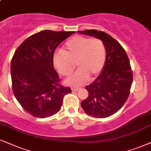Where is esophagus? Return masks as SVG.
I'll return each instance as SVG.
<instances>
[{"label": "esophagus", "instance_id": "34e87169", "mask_svg": "<svg viewBox=\"0 0 151 151\" xmlns=\"http://www.w3.org/2000/svg\"><path fill=\"white\" fill-rule=\"evenodd\" d=\"M71 89L73 92H77L80 90V88H79V87H72Z\"/></svg>", "mask_w": 151, "mask_h": 151}]
</instances>
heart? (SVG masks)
<instances>
[{"label":"heart","mask_w":151,"mask_h":151,"mask_svg":"<svg viewBox=\"0 0 151 151\" xmlns=\"http://www.w3.org/2000/svg\"><path fill=\"white\" fill-rule=\"evenodd\" d=\"M106 49L102 41L82 36H74L68 40L62 51L54 56V65L63 76L74 71L75 64L79 70L65 80L70 86H79L86 83L91 77L99 75L105 65Z\"/></svg>","instance_id":"b5f03b06"}]
</instances>
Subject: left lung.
Returning a JSON list of instances; mask_svg holds the SVG:
<instances>
[{
	"mask_svg": "<svg viewBox=\"0 0 151 151\" xmlns=\"http://www.w3.org/2000/svg\"><path fill=\"white\" fill-rule=\"evenodd\" d=\"M100 39L106 49V60L97 78L86 89L88 98L81 105L86 113L96 118L112 115L127 100L132 83V72L127 54L111 36L96 29L78 31Z\"/></svg>",
	"mask_w": 151,
	"mask_h": 151,
	"instance_id": "left-lung-1",
	"label": "left lung"
}]
</instances>
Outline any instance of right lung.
I'll return each instance as SVG.
<instances>
[{"instance_id":"right-lung-1","label":"right lung","mask_w":151,"mask_h":151,"mask_svg":"<svg viewBox=\"0 0 151 151\" xmlns=\"http://www.w3.org/2000/svg\"><path fill=\"white\" fill-rule=\"evenodd\" d=\"M74 33L43 30L26 39L16 50L11 62L13 92L32 116L46 118L57 113L63 96L72 92L59 84L53 57L59 44Z\"/></svg>"}]
</instances>
